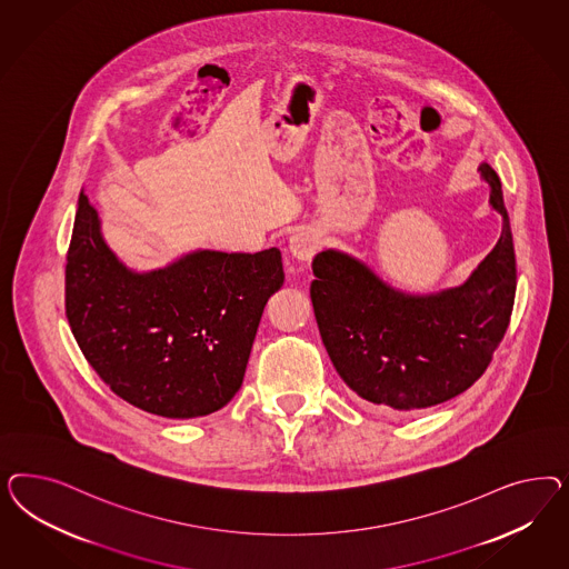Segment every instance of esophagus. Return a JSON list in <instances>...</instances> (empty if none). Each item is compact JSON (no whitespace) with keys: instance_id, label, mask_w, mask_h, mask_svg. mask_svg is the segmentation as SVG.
<instances>
[{"instance_id":"1","label":"esophagus","mask_w":569,"mask_h":569,"mask_svg":"<svg viewBox=\"0 0 569 569\" xmlns=\"http://www.w3.org/2000/svg\"><path fill=\"white\" fill-rule=\"evenodd\" d=\"M319 248H321L319 236L309 229H302L290 238V252H292L293 259L302 260V262H309L319 252Z\"/></svg>"}]
</instances>
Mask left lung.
<instances>
[{
    "mask_svg": "<svg viewBox=\"0 0 569 569\" xmlns=\"http://www.w3.org/2000/svg\"><path fill=\"white\" fill-rule=\"evenodd\" d=\"M478 171L502 214V233L463 286L409 296L342 252L312 259L310 300L329 359L371 409L419 411L466 392L509 328L517 288L513 236L499 174L486 162Z\"/></svg>",
    "mask_w": 569,
    "mask_h": 569,
    "instance_id": "8db88e82",
    "label": "left lung"
}]
</instances>
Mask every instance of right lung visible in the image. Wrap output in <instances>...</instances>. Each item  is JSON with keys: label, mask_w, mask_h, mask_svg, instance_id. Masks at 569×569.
<instances>
[{"label": "right lung", "mask_w": 569, "mask_h": 569, "mask_svg": "<svg viewBox=\"0 0 569 569\" xmlns=\"http://www.w3.org/2000/svg\"><path fill=\"white\" fill-rule=\"evenodd\" d=\"M277 248L200 250L152 273L129 271L86 193L67 254V319L87 362L141 411L191 419L240 390L260 317L283 286Z\"/></svg>", "instance_id": "add662e5"}]
</instances>
